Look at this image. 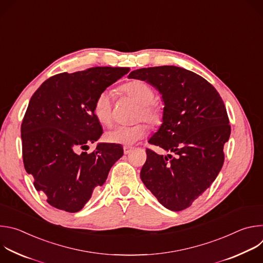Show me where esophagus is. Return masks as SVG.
Wrapping results in <instances>:
<instances>
[{
  "label": "esophagus",
  "mask_w": 263,
  "mask_h": 263,
  "mask_svg": "<svg viewBox=\"0 0 263 263\" xmlns=\"http://www.w3.org/2000/svg\"><path fill=\"white\" fill-rule=\"evenodd\" d=\"M132 151V146H124V154L125 155H128L130 152Z\"/></svg>",
  "instance_id": "34e87169"
}]
</instances>
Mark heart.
Returning a JSON list of instances; mask_svg holds the SVG:
<instances>
[{"instance_id":"obj_1","label":"heart","mask_w":263,"mask_h":263,"mask_svg":"<svg viewBox=\"0 0 263 263\" xmlns=\"http://www.w3.org/2000/svg\"><path fill=\"white\" fill-rule=\"evenodd\" d=\"M120 91L139 105L137 119L143 120L151 126H159L163 120V107L154 101L155 92L148 83L141 80H133L121 86ZM93 114L103 125H110L114 121V93L109 90L101 91L93 103ZM146 134V126L142 123L133 126H116L105 134L108 142L132 145Z\"/></svg>"}]
</instances>
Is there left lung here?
I'll list each match as a JSON object with an SVG mask.
<instances>
[{
	"label": "left lung",
	"mask_w": 263,
	"mask_h": 263,
	"mask_svg": "<svg viewBox=\"0 0 263 263\" xmlns=\"http://www.w3.org/2000/svg\"><path fill=\"white\" fill-rule=\"evenodd\" d=\"M128 77L146 81L162 95L163 123L148 142L175 154L163 156L146 148L140 178L165 208L184 210L221 170L223 144L231 133L226 107L207 80L182 67L139 68Z\"/></svg>",
	"instance_id": "8db88e82"
}]
</instances>
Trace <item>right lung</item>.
Instances as JSON below:
<instances>
[{
  "instance_id": "1",
  "label": "right lung",
  "mask_w": 263,
  "mask_h": 263,
  "mask_svg": "<svg viewBox=\"0 0 263 263\" xmlns=\"http://www.w3.org/2000/svg\"><path fill=\"white\" fill-rule=\"evenodd\" d=\"M128 71L127 67L97 66L61 72L32 96L21 126L23 161L35 190L51 206L80 211L123 156V147L114 143L84 151L103 133L93 114L97 96Z\"/></svg>"
}]
</instances>
